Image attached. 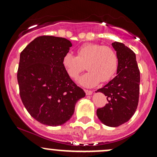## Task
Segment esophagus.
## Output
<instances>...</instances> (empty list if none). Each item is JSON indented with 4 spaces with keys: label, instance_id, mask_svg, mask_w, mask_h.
<instances>
[{
    "label": "esophagus",
    "instance_id": "1",
    "mask_svg": "<svg viewBox=\"0 0 157 157\" xmlns=\"http://www.w3.org/2000/svg\"><path fill=\"white\" fill-rule=\"evenodd\" d=\"M85 93H86V95H91L93 93V91L92 90H84Z\"/></svg>",
    "mask_w": 157,
    "mask_h": 157
}]
</instances>
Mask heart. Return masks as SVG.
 <instances>
[{
	"instance_id": "heart-1",
	"label": "heart",
	"mask_w": 157,
	"mask_h": 157,
	"mask_svg": "<svg viewBox=\"0 0 157 157\" xmlns=\"http://www.w3.org/2000/svg\"><path fill=\"white\" fill-rule=\"evenodd\" d=\"M63 65L72 79H77L86 65L89 71L79 79V83L91 87L100 81L108 82L115 77L118 67V57L111 47L86 43L77 48V55L66 54L63 58Z\"/></svg>"
}]
</instances>
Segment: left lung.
<instances>
[{
	"label": "left lung",
	"instance_id": "1",
	"mask_svg": "<svg viewBox=\"0 0 157 157\" xmlns=\"http://www.w3.org/2000/svg\"><path fill=\"white\" fill-rule=\"evenodd\" d=\"M112 46L118 57V75L105 86L97 90L107 96L108 102L96 111L99 119L109 127H118L127 122L138 105L140 92V70L135 53L121 42Z\"/></svg>",
	"mask_w": 157,
	"mask_h": 157
}]
</instances>
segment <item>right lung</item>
I'll return each instance as SVG.
<instances>
[{
    "label": "right lung",
    "mask_w": 157,
    "mask_h": 157,
    "mask_svg": "<svg viewBox=\"0 0 157 157\" xmlns=\"http://www.w3.org/2000/svg\"><path fill=\"white\" fill-rule=\"evenodd\" d=\"M72 44L52 36L36 38L20 53L17 71L20 95L25 108L42 124L58 126L67 121L76 102L86 93L63 65Z\"/></svg>",
    "instance_id": "obj_1"
}]
</instances>
